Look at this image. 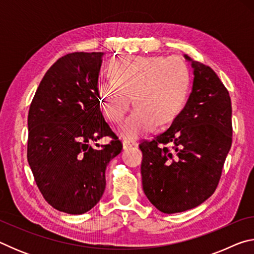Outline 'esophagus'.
<instances>
[{
  "mask_svg": "<svg viewBox=\"0 0 254 254\" xmlns=\"http://www.w3.org/2000/svg\"><path fill=\"white\" fill-rule=\"evenodd\" d=\"M122 145H123V149L126 150V149L131 148V147H136L137 143H136V142H133V141H127V140H124L123 142H122Z\"/></svg>",
  "mask_w": 254,
  "mask_h": 254,
  "instance_id": "obj_1",
  "label": "esophagus"
}]
</instances>
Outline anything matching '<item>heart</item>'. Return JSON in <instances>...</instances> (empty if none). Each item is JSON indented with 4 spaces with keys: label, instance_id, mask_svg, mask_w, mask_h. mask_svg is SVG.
Returning a JSON list of instances; mask_svg holds the SVG:
<instances>
[{
    "label": "heart",
    "instance_id": "1",
    "mask_svg": "<svg viewBox=\"0 0 254 254\" xmlns=\"http://www.w3.org/2000/svg\"><path fill=\"white\" fill-rule=\"evenodd\" d=\"M111 78L97 85L100 106L113 123H121L133 102L134 111L120 128V135L135 140L177 117L186 101L189 70L178 57L137 56L110 66Z\"/></svg>",
    "mask_w": 254,
    "mask_h": 254
}]
</instances>
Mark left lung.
Here are the masks:
<instances>
[{
    "instance_id": "8db88e82",
    "label": "left lung",
    "mask_w": 254,
    "mask_h": 254,
    "mask_svg": "<svg viewBox=\"0 0 254 254\" xmlns=\"http://www.w3.org/2000/svg\"><path fill=\"white\" fill-rule=\"evenodd\" d=\"M185 58L194 69L186 105L168 130L139 145L143 191L166 214L194 208L214 194L232 145L229 91L212 68Z\"/></svg>"
}]
</instances>
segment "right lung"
<instances>
[{"label": "right lung", "mask_w": 254, "mask_h": 254, "mask_svg": "<svg viewBox=\"0 0 254 254\" xmlns=\"http://www.w3.org/2000/svg\"><path fill=\"white\" fill-rule=\"evenodd\" d=\"M103 53L59 58L40 81L28 115V162L44 198L60 212H88L105 190V170L122 143L97 95ZM104 136L109 145L92 147Z\"/></svg>", "instance_id": "right-lung-1"}]
</instances>
